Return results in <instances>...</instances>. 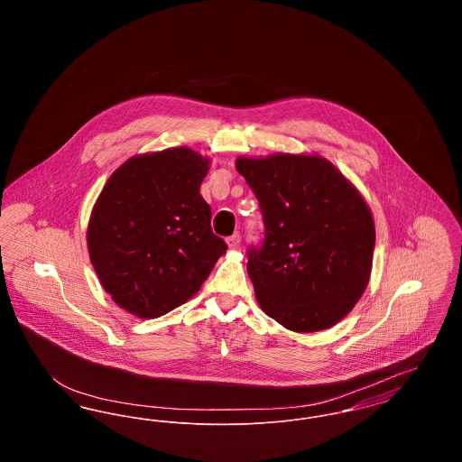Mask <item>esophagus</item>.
Here are the masks:
<instances>
[{"mask_svg":"<svg viewBox=\"0 0 462 462\" xmlns=\"http://www.w3.org/2000/svg\"><path fill=\"white\" fill-rule=\"evenodd\" d=\"M226 244L230 249H237L241 245V234H234V236L226 237Z\"/></svg>","mask_w":462,"mask_h":462,"instance_id":"34e87169","label":"esophagus"}]
</instances>
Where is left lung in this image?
Returning <instances> with one entry per match:
<instances>
[{"label": "left lung", "mask_w": 462, "mask_h": 462, "mask_svg": "<svg viewBox=\"0 0 462 462\" xmlns=\"http://www.w3.org/2000/svg\"><path fill=\"white\" fill-rule=\"evenodd\" d=\"M264 239L247 273L264 313L294 332L329 329L369 284L375 228L360 192L320 155L239 157Z\"/></svg>", "instance_id": "left-lung-1"}]
</instances>
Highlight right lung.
<instances>
[{"label":"right lung","mask_w":462,"mask_h":462,"mask_svg":"<svg viewBox=\"0 0 462 462\" xmlns=\"http://www.w3.org/2000/svg\"><path fill=\"white\" fill-rule=\"evenodd\" d=\"M208 170L209 159L187 147L134 155L91 209V264L110 298L140 319L189 301L226 251L199 192Z\"/></svg>","instance_id":"add662e5"}]
</instances>
